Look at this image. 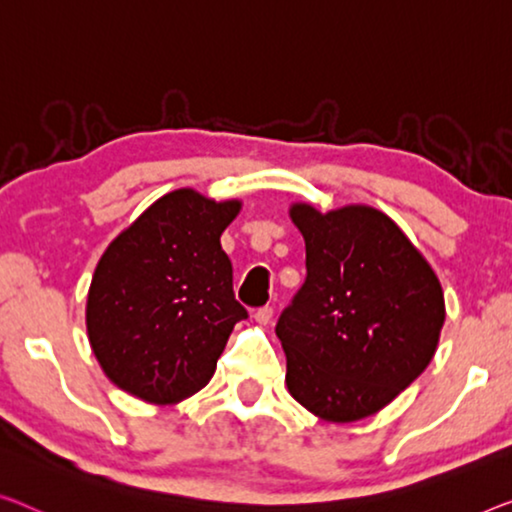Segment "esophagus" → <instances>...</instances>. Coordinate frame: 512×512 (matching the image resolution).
Masks as SVG:
<instances>
[{
	"instance_id": "34e87169",
	"label": "esophagus",
	"mask_w": 512,
	"mask_h": 512,
	"mask_svg": "<svg viewBox=\"0 0 512 512\" xmlns=\"http://www.w3.org/2000/svg\"><path fill=\"white\" fill-rule=\"evenodd\" d=\"M253 317H255L257 324H269L271 317H273V308H271V305H262V308H257L253 312Z\"/></svg>"
}]
</instances>
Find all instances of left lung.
Here are the masks:
<instances>
[{"instance_id":"left-lung-1","label":"left lung","mask_w":512,"mask_h":512,"mask_svg":"<svg viewBox=\"0 0 512 512\" xmlns=\"http://www.w3.org/2000/svg\"><path fill=\"white\" fill-rule=\"evenodd\" d=\"M292 220L305 239V280L276 324L287 388L326 421H361L432 361L446 317L441 285L377 209L294 204Z\"/></svg>"}]
</instances>
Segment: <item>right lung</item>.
I'll list each match as a JSON object with an SVG mask.
<instances>
[{"instance_id":"right-lung-1","label":"right lung","mask_w":512,"mask_h":512,"mask_svg":"<svg viewBox=\"0 0 512 512\" xmlns=\"http://www.w3.org/2000/svg\"><path fill=\"white\" fill-rule=\"evenodd\" d=\"M239 202L167 193L114 239L87 299L91 349L114 384L172 404L200 391L248 310L236 301L220 234Z\"/></svg>"}]
</instances>
